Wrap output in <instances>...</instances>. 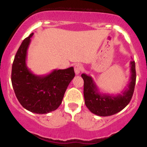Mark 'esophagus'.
<instances>
[{"label": "esophagus", "instance_id": "obj_1", "mask_svg": "<svg viewBox=\"0 0 147 147\" xmlns=\"http://www.w3.org/2000/svg\"><path fill=\"white\" fill-rule=\"evenodd\" d=\"M74 68H75V72L76 75H79V74L80 73L81 71L82 70V66L80 64L75 65Z\"/></svg>", "mask_w": 147, "mask_h": 147}]
</instances>
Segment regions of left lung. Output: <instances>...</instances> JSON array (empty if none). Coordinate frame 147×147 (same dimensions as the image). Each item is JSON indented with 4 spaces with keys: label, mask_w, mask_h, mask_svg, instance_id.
<instances>
[{
    "label": "left lung",
    "mask_w": 147,
    "mask_h": 147,
    "mask_svg": "<svg viewBox=\"0 0 147 147\" xmlns=\"http://www.w3.org/2000/svg\"><path fill=\"white\" fill-rule=\"evenodd\" d=\"M129 82L121 94L112 95L100 92L92 78L86 74H82L84 80V103L89 110L100 117H107L117 114L122 110L131 100L136 83L135 62H130Z\"/></svg>",
    "instance_id": "8db88e82"
}]
</instances>
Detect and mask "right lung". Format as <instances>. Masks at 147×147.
Listing matches in <instances>:
<instances>
[{"instance_id":"obj_1","label":"right lung","mask_w":147,"mask_h":147,"mask_svg":"<svg viewBox=\"0 0 147 147\" xmlns=\"http://www.w3.org/2000/svg\"><path fill=\"white\" fill-rule=\"evenodd\" d=\"M31 33L23 40L12 65L11 82L20 105L31 112L47 114L59 107L68 85L75 77L73 67L54 69L47 75H36L26 65Z\"/></svg>"}]
</instances>
